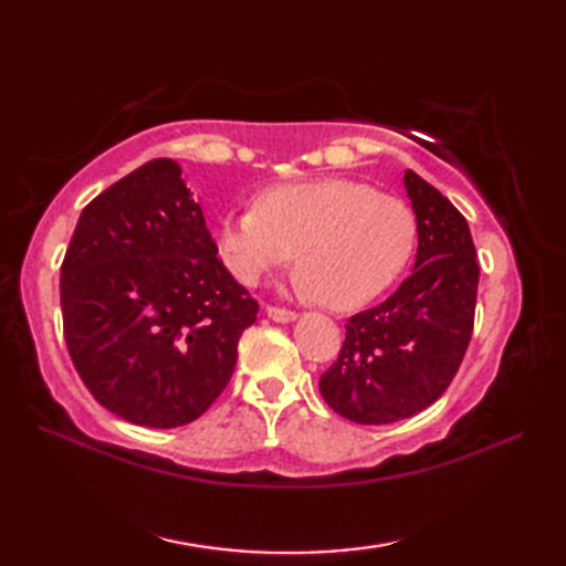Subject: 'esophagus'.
<instances>
[{
  "label": "esophagus",
  "instance_id": "esophagus-1",
  "mask_svg": "<svg viewBox=\"0 0 566 566\" xmlns=\"http://www.w3.org/2000/svg\"><path fill=\"white\" fill-rule=\"evenodd\" d=\"M268 316L276 323H290L296 318V311L284 308V306H268Z\"/></svg>",
  "mask_w": 566,
  "mask_h": 566
}]
</instances>
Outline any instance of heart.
I'll list each match as a JSON object with an SVG mask.
<instances>
[{
	"mask_svg": "<svg viewBox=\"0 0 566 566\" xmlns=\"http://www.w3.org/2000/svg\"><path fill=\"white\" fill-rule=\"evenodd\" d=\"M219 250L240 282L255 284L298 252V272L321 304L355 308L379 296L411 262L416 211L353 179L264 189L255 209L219 219Z\"/></svg>",
	"mask_w": 566,
	"mask_h": 566,
	"instance_id": "heart-1",
	"label": "heart"
}]
</instances>
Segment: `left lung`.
<instances>
[{
	"instance_id": "1",
	"label": "left lung",
	"mask_w": 566,
	"mask_h": 566,
	"mask_svg": "<svg viewBox=\"0 0 566 566\" xmlns=\"http://www.w3.org/2000/svg\"><path fill=\"white\" fill-rule=\"evenodd\" d=\"M418 219L416 268L387 302L355 314L338 359L318 389L335 413L359 426L411 418L448 391L472 340L479 262L464 216L406 170Z\"/></svg>"
}]
</instances>
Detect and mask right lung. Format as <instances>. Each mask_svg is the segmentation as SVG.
<instances>
[{
  "instance_id": "add662e5",
  "label": "right lung",
  "mask_w": 566,
  "mask_h": 566,
  "mask_svg": "<svg viewBox=\"0 0 566 566\" xmlns=\"http://www.w3.org/2000/svg\"><path fill=\"white\" fill-rule=\"evenodd\" d=\"M60 306L84 387L146 428L187 426L219 399L260 311L167 158L82 209L60 268Z\"/></svg>"
}]
</instances>
